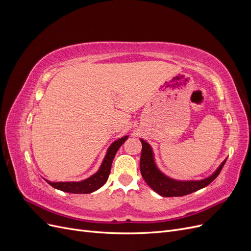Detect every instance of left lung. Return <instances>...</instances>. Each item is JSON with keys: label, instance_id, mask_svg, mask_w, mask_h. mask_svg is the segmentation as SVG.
Segmentation results:
<instances>
[{"label": "left lung", "instance_id": "1", "mask_svg": "<svg viewBox=\"0 0 251 251\" xmlns=\"http://www.w3.org/2000/svg\"><path fill=\"white\" fill-rule=\"evenodd\" d=\"M142 151L140 157V172L147 184L154 192L162 197H181L207 186L214 181L224 166L225 160L219 165V168L209 177L201 180H177L163 174L156 164L155 155L151 144L140 138Z\"/></svg>", "mask_w": 251, "mask_h": 251}]
</instances>
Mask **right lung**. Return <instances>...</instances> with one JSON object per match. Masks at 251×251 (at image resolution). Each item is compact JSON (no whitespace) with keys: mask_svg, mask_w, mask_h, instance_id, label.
I'll list each match as a JSON object with an SVG mask.
<instances>
[{"mask_svg":"<svg viewBox=\"0 0 251 251\" xmlns=\"http://www.w3.org/2000/svg\"><path fill=\"white\" fill-rule=\"evenodd\" d=\"M127 137L128 136L126 135L112 142V144L107 151V154H105L103 160L100 166V169H98V171L95 174H93L92 176H90L89 178L81 181H68V182H51L47 179L45 180H46L52 187L66 193H70V194H90L97 191L98 188H100L105 182H107L111 172L113 159L115 157L118 149L123 146L125 141L127 139Z\"/></svg>","mask_w":251,"mask_h":251,"instance_id":"1","label":"right lung"}]
</instances>
